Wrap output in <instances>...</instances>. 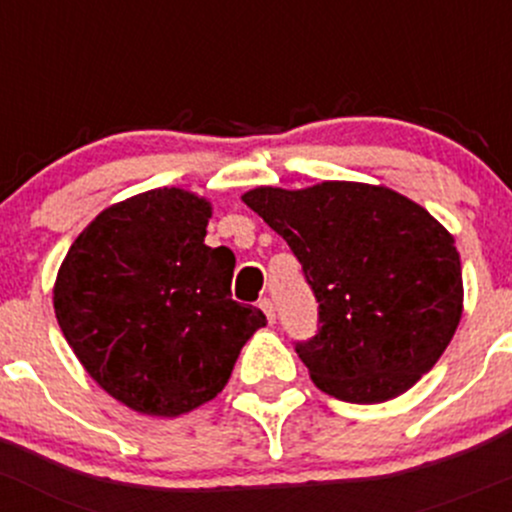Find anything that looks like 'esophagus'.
Listing matches in <instances>:
<instances>
[{
	"instance_id": "esophagus-1",
	"label": "esophagus",
	"mask_w": 512,
	"mask_h": 512,
	"mask_svg": "<svg viewBox=\"0 0 512 512\" xmlns=\"http://www.w3.org/2000/svg\"><path fill=\"white\" fill-rule=\"evenodd\" d=\"M260 309L265 311V316H267V321H270V324H274V319H277V314H274V301L272 299H260Z\"/></svg>"
}]
</instances>
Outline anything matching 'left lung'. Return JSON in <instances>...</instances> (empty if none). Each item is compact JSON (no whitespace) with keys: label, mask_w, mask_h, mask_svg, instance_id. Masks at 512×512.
<instances>
[{"label":"left lung","mask_w":512,"mask_h":512,"mask_svg":"<svg viewBox=\"0 0 512 512\" xmlns=\"http://www.w3.org/2000/svg\"><path fill=\"white\" fill-rule=\"evenodd\" d=\"M301 262L319 301V333L297 343L326 395L375 405L434 368L464 311L454 235L387 186L321 181L242 193Z\"/></svg>","instance_id":"left-lung-1"}]
</instances>
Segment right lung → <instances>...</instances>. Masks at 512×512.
Segmentation results:
<instances>
[{
    "label": "right lung",
    "mask_w": 512,
    "mask_h": 512,
    "mask_svg": "<svg viewBox=\"0 0 512 512\" xmlns=\"http://www.w3.org/2000/svg\"><path fill=\"white\" fill-rule=\"evenodd\" d=\"M213 206L154 188L95 215L53 284L58 326L90 378L129 410L179 417L213 400L257 328L230 299L235 255L208 247Z\"/></svg>",
    "instance_id": "right-lung-1"
}]
</instances>
